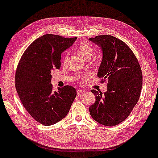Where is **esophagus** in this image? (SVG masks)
<instances>
[{"label":"esophagus","instance_id":"esophagus-1","mask_svg":"<svg viewBox=\"0 0 158 158\" xmlns=\"http://www.w3.org/2000/svg\"><path fill=\"white\" fill-rule=\"evenodd\" d=\"M85 90H83V89H79V90H77V94L78 95V96H81V95L82 94V93L83 92H85Z\"/></svg>","mask_w":158,"mask_h":158}]
</instances>
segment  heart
Wrapping results in <instances>:
<instances>
[{"instance_id": "b5f03b06", "label": "heart", "mask_w": 158, "mask_h": 158, "mask_svg": "<svg viewBox=\"0 0 158 158\" xmlns=\"http://www.w3.org/2000/svg\"><path fill=\"white\" fill-rule=\"evenodd\" d=\"M77 49L78 52L80 53V55H81L85 59H89L94 53V48H93L90 44L87 43H81L78 45H77ZM68 54H66L63 59L64 64H66V62L68 61ZM85 77H87V75H85Z\"/></svg>"}]
</instances>
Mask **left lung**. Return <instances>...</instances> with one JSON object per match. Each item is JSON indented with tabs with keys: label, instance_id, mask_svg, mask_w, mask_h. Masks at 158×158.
<instances>
[{
	"label": "left lung",
	"instance_id": "obj_1",
	"mask_svg": "<svg viewBox=\"0 0 158 158\" xmlns=\"http://www.w3.org/2000/svg\"><path fill=\"white\" fill-rule=\"evenodd\" d=\"M101 48L102 60L97 76L107 79V91L92 89L96 102L89 107L92 118L103 125H117L128 117L142 89V72L137 59L123 41L112 35L89 38Z\"/></svg>",
	"mask_w": 158,
	"mask_h": 158
}]
</instances>
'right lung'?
<instances>
[{
    "instance_id": "obj_1",
    "label": "right lung",
    "mask_w": 158,
    "mask_h": 158,
    "mask_svg": "<svg viewBox=\"0 0 158 158\" xmlns=\"http://www.w3.org/2000/svg\"><path fill=\"white\" fill-rule=\"evenodd\" d=\"M77 38L45 34L28 46L15 74V87L25 109L37 122L50 126L68 114L76 97L74 87L66 85L55 91L51 72L61 66V55Z\"/></svg>"
}]
</instances>
